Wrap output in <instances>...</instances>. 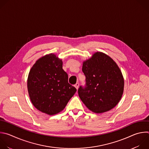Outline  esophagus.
Here are the masks:
<instances>
[{
	"label": "esophagus",
	"instance_id": "1",
	"mask_svg": "<svg viewBox=\"0 0 149 149\" xmlns=\"http://www.w3.org/2000/svg\"><path fill=\"white\" fill-rule=\"evenodd\" d=\"M74 86L76 88V89H78V88H79V83H78V82H77V83L74 85Z\"/></svg>",
	"mask_w": 149,
	"mask_h": 149
}]
</instances>
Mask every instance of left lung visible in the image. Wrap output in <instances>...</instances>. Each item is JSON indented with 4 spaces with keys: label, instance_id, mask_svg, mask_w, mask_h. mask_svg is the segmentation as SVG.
<instances>
[{
    "label": "left lung",
    "instance_id": "1",
    "mask_svg": "<svg viewBox=\"0 0 149 149\" xmlns=\"http://www.w3.org/2000/svg\"><path fill=\"white\" fill-rule=\"evenodd\" d=\"M82 71L86 77V86H80L78 95L92 112L101 113L115 108L124 90V78L115 63L102 52H96L83 61Z\"/></svg>",
    "mask_w": 149,
    "mask_h": 149
}]
</instances>
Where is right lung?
<instances>
[{
    "label": "right lung",
    "instance_id": "right-lung-1",
    "mask_svg": "<svg viewBox=\"0 0 149 149\" xmlns=\"http://www.w3.org/2000/svg\"><path fill=\"white\" fill-rule=\"evenodd\" d=\"M68 79L63 60L56 54L50 53L38 59L27 78V90L34 107L49 115L61 112L77 91Z\"/></svg>",
    "mask_w": 149,
    "mask_h": 149
}]
</instances>
